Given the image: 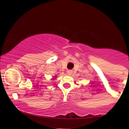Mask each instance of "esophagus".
Instances as JSON below:
<instances>
[{"label":"esophagus","mask_w":129,"mask_h":129,"mask_svg":"<svg viewBox=\"0 0 129 129\" xmlns=\"http://www.w3.org/2000/svg\"><path fill=\"white\" fill-rule=\"evenodd\" d=\"M67 73L69 74V75H71L72 73H73V71H72V70H69V71H67Z\"/></svg>","instance_id":"obj_1"}]
</instances>
